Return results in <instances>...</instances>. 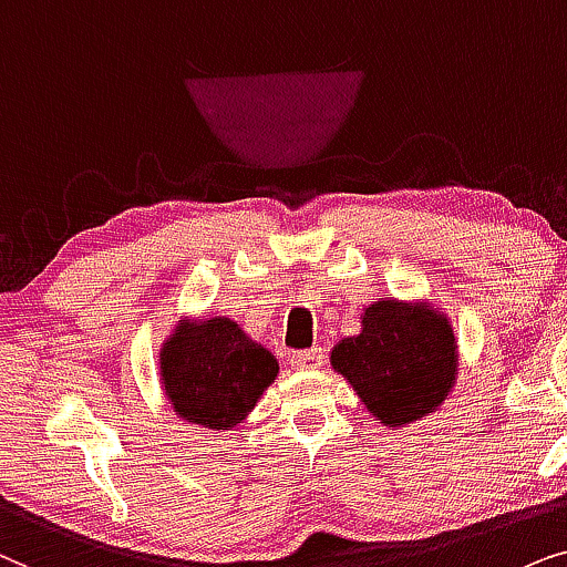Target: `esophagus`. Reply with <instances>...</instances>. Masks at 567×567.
I'll use <instances>...</instances> for the list:
<instances>
[{
  "mask_svg": "<svg viewBox=\"0 0 567 567\" xmlns=\"http://www.w3.org/2000/svg\"><path fill=\"white\" fill-rule=\"evenodd\" d=\"M323 347H311V350H300V352H292V362H296L298 368H321L323 365Z\"/></svg>",
  "mask_w": 567,
  "mask_h": 567,
  "instance_id": "1",
  "label": "esophagus"
}]
</instances>
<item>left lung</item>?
I'll use <instances>...</instances> for the list:
<instances>
[{
  "mask_svg": "<svg viewBox=\"0 0 567 567\" xmlns=\"http://www.w3.org/2000/svg\"><path fill=\"white\" fill-rule=\"evenodd\" d=\"M331 368L391 430L435 412L456 383L451 321L430 303L379 298L362 313L360 334L339 339Z\"/></svg>",
  "mask_w": 567,
  "mask_h": 567,
  "instance_id": "left-lung-1",
  "label": "left lung"
}]
</instances>
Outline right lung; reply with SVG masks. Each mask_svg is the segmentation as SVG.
I'll list each match as a JSON object with an SVG mask.
<instances>
[{"label":"right lung","mask_w":567,"mask_h":567,"mask_svg":"<svg viewBox=\"0 0 567 567\" xmlns=\"http://www.w3.org/2000/svg\"><path fill=\"white\" fill-rule=\"evenodd\" d=\"M277 373L275 354L225 316L181 321L161 350L173 412L209 430H230L246 420Z\"/></svg>","instance_id":"obj_1"}]
</instances>
